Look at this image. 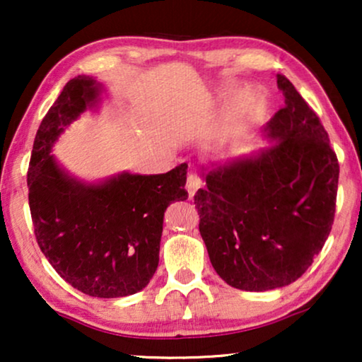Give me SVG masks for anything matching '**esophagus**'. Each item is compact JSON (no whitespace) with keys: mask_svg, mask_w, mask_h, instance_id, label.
I'll list each match as a JSON object with an SVG mask.
<instances>
[{"mask_svg":"<svg viewBox=\"0 0 362 362\" xmlns=\"http://www.w3.org/2000/svg\"><path fill=\"white\" fill-rule=\"evenodd\" d=\"M201 187V180L197 177L196 175H189L187 176V181H186V189H187V194H189V199L194 197V194L197 192V189Z\"/></svg>","mask_w":362,"mask_h":362,"instance_id":"1","label":"esophagus"}]
</instances>
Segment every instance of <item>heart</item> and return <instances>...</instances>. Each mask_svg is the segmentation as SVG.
<instances>
[{"mask_svg": "<svg viewBox=\"0 0 362 362\" xmlns=\"http://www.w3.org/2000/svg\"><path fill=\"white\" fill-rule=\"evenodd\" d=\"M237 92V86H222L206 102V110H216L222 102ZM269 98L260 90H245L232 98L222 110L214 128V140L219 146H232L244 141L269 113Z\"/></svg>", "mask_w": 362, "mask_h": 362, "instance_id": "1", "label": "heart"}]
</instances>
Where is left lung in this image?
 <instances>
[{
    "label": "left lung",
    "mask_w": 362,
    "mask_h": 362,
    "mask_svg": "<svg viewBox=\"0 0 362 362\" xmlns=\"http://www.w3.org/2000/svg\"><path fill=\"white\" fill-rule=\"evenodd\" d=\"M285 107L262 128L269 146L201 166L199 232L217 275L234 288L293 284L323 249L339 165L320 118L276 74Z\"/></svg>",
    "instance_id": "left-lung-1"
}]
</instances>
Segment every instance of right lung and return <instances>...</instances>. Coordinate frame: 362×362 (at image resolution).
I'll return each instance as SVG.
<instances>
[{
  "mask_svg": "<svg viewBox=\"0 0 362 362\" xmlns=\"http://www.w3.org/2000/svg\"><path fill=\"white\" fill-rule=\"evenodd\" d=\"M103 98L105 87L90 76L62 88L34 138L29 207L42 254L69 285L97 298H122L141 291L155 275L165 211L187 199V165L97 181L66 170L52 155L54 145L83 112H98Z\"/></svg>",
  "mask_w": 362,
  "mask_h": 362,
  "instance_id": "obj_1",
  "label": "right lung"
}]
</instances>
